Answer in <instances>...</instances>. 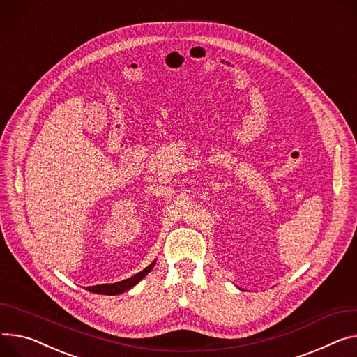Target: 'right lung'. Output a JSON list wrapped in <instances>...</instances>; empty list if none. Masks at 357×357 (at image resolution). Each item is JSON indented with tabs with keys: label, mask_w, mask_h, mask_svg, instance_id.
<instances>
[{
	"label": "right lung",
	"mask_w": 357,
	"mask_h": 357,
	"mask_svg": "<svg viewBox=\"0 0 357 357\" xmlns=\"http://www.w3.org/2000/svg\"><path fill=\"white\" fill-rule=\"evenodd\" d=\"M155 264V260L149 264L144 270L139 271L137 274H134L132 278L130 279H126V280H121V282H117V283H112V284H97V286H90L87 287L89 291L91 293H97V294H107V296H116V294H121L130 289H132L137 283H140L142 279H144L147 274L153 270Z\"/></svg>",
	"instance_id": "obj_1"
}]
</instances>
